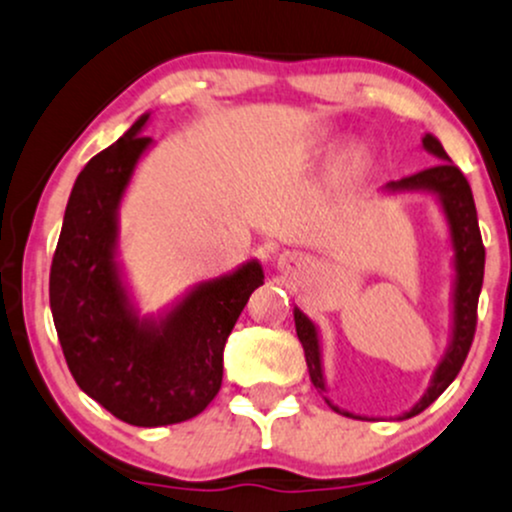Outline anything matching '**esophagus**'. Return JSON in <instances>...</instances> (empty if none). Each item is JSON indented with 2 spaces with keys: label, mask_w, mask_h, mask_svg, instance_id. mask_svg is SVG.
<instances>
[{
  "label": "esophagus",
  "mask_w": 512,
  "mask_h": 512,
  "mask_svg": "<svg viewBox=\"0 0 512 512\" xmlns=\"http://www.w3.org/2000/svg\"><path fill=\"white\" fill-rule=\"evenodd\" d=\"M300 263H302L300 258L293 256V254H280V256H278V266L285 268V271H290V268L300 266Z\"/></svg>",
  "instance_id": "obj_1"
}]
</instances>
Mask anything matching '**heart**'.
<instances>
[{
	"mask_svg": "<svg viewBox=\"0 0 512 512\" xmlns=\"http://www.w3.org/2000/svg\"><path fill=\"white\" fill-rule=\"evenodd\" d=\"M351 168H354L356 173H364V170L368 168V158L364 156V153H354V156H351Z\"/></svg>",
	"mask_w": 512,
	"mask_h": 512,
	"instance_id": "b5f03b06",
	"label": "heart"
}]
</instances>
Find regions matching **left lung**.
<instances>
[{
	"label": "left lung",
	"mask_w": 512,
	"mask_h": 512,
	"mask_svg": "<svg viewBox=\"0 0 512 512\" xmlns=\"http://www.w3.org/2000/svg\"><path fill=\"white\" fill-rule=\"evenodd\" d=\"M422 148L427 153H432L434 158H439L437 166L420 170V173L410 175V178L393 180V183L383 185L381 192L386 195H403V192H420V195H434L437 197L439 207H442L444 222L449 229V244H452V322H449V342L444 349V356L439 359V364L434 366V373L430 378V386H427L422 398L412 405L410 410H405L403 415H398L400 420H408V417L417 415L425 408H430L434 400L449 388V383L454 381L456 373L464 366L466 354H469L471 342H474L476 332V307H478V295H481L483 285V263H486V249H483L481 232H478V217H476V205L474 195H471L469 180L464 178L459 168L454 166L452 158L447 156L444 146L439 144L437 136L427 134L422 139ZM295 332L305 349V361L307 371H310L312 386L322 393L324 403L329 405L334 412L346 417H359V420H368V417L354 415V412L342 410L339 405H334L327 398V381H324V368H322V346H320V329L317 324L295 307Z\"/></svg>",
	"instance_id": "obj_1"
}]
</instances>
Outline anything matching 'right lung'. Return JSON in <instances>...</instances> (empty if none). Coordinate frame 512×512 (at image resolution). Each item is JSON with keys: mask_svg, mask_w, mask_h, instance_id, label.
<instances>
[{"mask_svg": "<svg viewBox=\"0 0 512 512\" xmlns=\"http://www.w3.org/2000/svg\"><path fill=\"white\" fill-rule=\"evenodd\" d=\"M141 114L80 170L51 266V312L82 393L136 427L200 415L222 386L224 344L251 293L256 258L202 280L156 315H141L119 261V207L153 139Z\"/></svg>", "mask_w": 512, "mask_h": 512, "instance_id": "right-lung-1", "label": "right lung"}]
</instances>
